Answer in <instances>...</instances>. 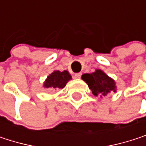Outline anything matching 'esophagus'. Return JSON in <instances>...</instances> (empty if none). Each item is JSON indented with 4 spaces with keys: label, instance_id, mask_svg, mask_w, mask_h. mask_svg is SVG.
Instances as JSON below:
<instances>
[{
    "label": "esophagus",
    "instance_id": "obj_1",
    "mask_svg": "<svg viewBox=\"0 0 146 146\" xmlns=\"http://www.w3.org/2000/svg\"><path fill=\"white\" fill-rule=\"evenodd\" d=\"M81 75H82V73H75V74H74V78H80Z\"/></svg>",
    "mask_w": 146,
    "mask_h": 146
}]
</instances>
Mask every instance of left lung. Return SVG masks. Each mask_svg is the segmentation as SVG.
I'll return each instance as SVG.
<instances>
[{
	"mask_svg": "<svg viewBox=\"0 0 146 146\" xmlns=\"http://www.w3.org/2000/svg\"><path fill=\"white\" fill-rule=\"evenodd\" d=\"M82 79L88 84L92 94L96 96H105L111 91L116 92L115 81L100 69H96L92 73L83 74Z\"/></svg>",
	"mask_w": 146,
	"mask_h": 146,
	"instance_id": "left-lung-1",
	"label": "left lung"
}]
</instances>
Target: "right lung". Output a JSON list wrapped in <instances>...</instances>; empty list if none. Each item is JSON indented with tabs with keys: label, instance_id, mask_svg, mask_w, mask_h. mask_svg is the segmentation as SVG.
Returning a JSON list of instances; mask_svg holds the SVG:
<instances>
[{
	"label": "right lung",
	"instance_id": "1",
	"mask_svg": "<svg viewBox=\"0 0 146 146\" xmlns=\"http://www.w3.org/2000/svg\"><path fill=\"white\" fill-rule=\"evenodd\" d=\"M72 79V77L70 73L68 71H54L52 73H50L47 78L45 79L44 83V88H50V89H63L67 83Z\"/></svg>",
	"mask_w": 146,
	"mask_h": 146
}]
</instances>
